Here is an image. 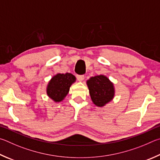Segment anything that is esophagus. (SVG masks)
I'll return each mask as SVG.
<instances>
[{"label":"esophagus","instance_id":"obj_1","mask_svg":"<svg viewBox=\"0 0 160 160\" xmlns=\"http://www.w3.org/2000/svg\"><path fill=\"white\" fill-rule=\"evenodd\" d=\"M77 78L78 81H79V82H82V81L85 78V77L84 75H77Z\"/></svg>","mask_w":160,"mask_h":160}]
</instances>
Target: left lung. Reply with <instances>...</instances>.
<instances>
[{
	"label": "left lung",
	"mask_w": 160,
	"mask_h": 160,
	"mask_svg": "<svg viewBox=\"0 0 160 160\" xmlns=\"http://www.w3.org/2000/svg\"><path fill=\"white\" fill-rule=\"evenodd\" d=\"M86 83L92 101L98 107H103L113 99L114 85L107 77L96 76L91 77Z\"/></svg>",
	"instance_id": "obj_1"
}]
</instances>
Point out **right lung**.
<instances>
[{"label": "right lung", "mask_w": 160, "mask_h": 160, "mask_svg": "<svg viewBox=\"0 0 160 160\" xmlns=\"http://www.w3.org/2000/svg\"><path fill=\"white\" fill-rule=\"evenodd\" d=\"M75 81L76 77L70 73L56 74L48 84L47 95L55 102H61L68 94L70 86Z\"/></svg>", "instance_id": "1"}]
</instances>
